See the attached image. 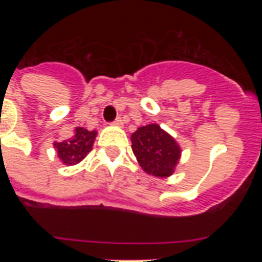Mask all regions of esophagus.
I'll return each mask as SVG.
<instances>
[{"label": "esophagus", "instance_id": "1", "mask_svg": "<svg viewBox=\"0 0 262 262\" xmlns=\"http://www.w3.org/2000/svg\"><path fill=\"white\" fill-rule=\"evenodd\" d=\"M111 124H113V126H122V124H123V122H122V118L118 117L114 122H111Z\"/></svg>", "mask_w": 262, "mask_h": 262}]
</instances>
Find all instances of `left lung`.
<instances>
[{
	"label": "left lung",
	"mask_w": 262,
	"mask_h": 262,
	"mask_svg": "<svg viewBox=\"0 0 262 262\" xmlns=\"http://www.w3.org/2000/svg\"><path fill=\"white\" fill-rule=\"evenodd\" d=\"M133 151L144 172L168 177L174 172L181 149L172 136L157 124H148L133 134Z\"/></svg>",
	"instance_id": "8db88e82"
}]
</instances>
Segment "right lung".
I'll use <instances>...</instances> for the list:
<instances>
[{
    "label": "right lung",
    "instance_id": "1",
    "mask_svg": "<svg viewBox=\"0 0 262 262\" xmlns=\"http://www.w3.org/2000/svg\"><path fill=\"white\" fill-rule=\"evenodd\" d=\"M96 131H88L82 127H76L75 134L61 143H55L60 160L67 165H75L80 163L90 152L96 139Z\"/></svg>",
    "mask_w": 262,
    "mask_h": 262
}]
</instances>
